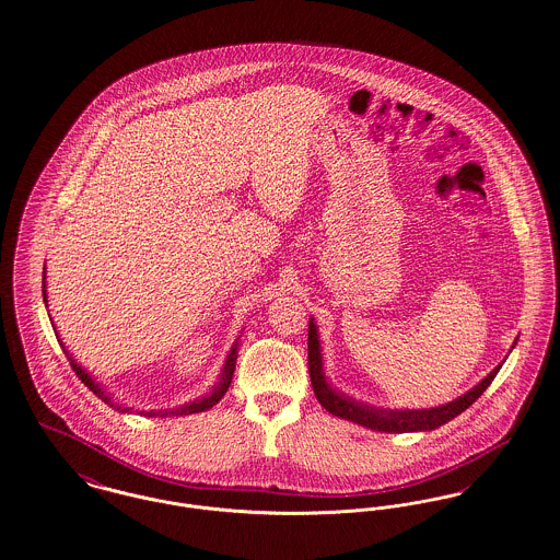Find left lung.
Returning a JSON list of instances; mask_svg holds the SVG:
<instances>
[{
	"label": "left lung",
	"mask_w": 560,
	"mask_h": 560,
	"mask_svg": "<svg viewBox=\"0 0 560 560\" xmlns=\"http://www.w3.org/2000/svg\"><path fill=\"white\" fill-rule=\"evenodd\" d=\"M516 346V341H514ZM512 346V348H514ZM307 364H310V380L314 394L318 402L323 405L326 411L335 417L348 419L358 425H364L375 432H387V434H405V432H430L444 425L446 421L455 419L457 415L466 411L470 405H474L480 394L491 385L495 375L500 373L501 364H498L485 380L476 383L466 394L459 398L439 405L432 409H382L373 407L366 402H360L352 396L343 394L341 389L332 387L326 380L323 362V346H320V335L318 326L314 318H310V332H307Z\"/></svg>",
	"instance_id": "obj_1"
}]
</instances>
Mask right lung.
Wrapping results in <instances>:
<instances>
[{
  "label": "right lung",
  "mask_w": 560,
  "mask_h": 560,
  "mask_svg": "<svg viewBox=\"0 0 560 560\" xmlns=\"http://www.w3.org/2000/svg\"><path fill=\"white\" fill-rule=\"evenodd\" d=\"M42 293H44V303H46V307H48V293H46V266H44V271H42ZM50 316V314H48ZM50 323H52V318H50ZM55 326V323H52ZM55 335L59 337V332H57V326H55ZM242 337V332L237 335V339ZM234 341V346L230 348V352H228V358H225V362H223V366H221V373H219V377H217V382L214 385L208 389L205 396H198V398H194V400H189V402H185V405H180L177 409H164V411H139L141 415H145V417H180V415H194V412H202L208 411V409H212L223 396H225V392L230 389V383H232V377H234V371H236V360H237V348H240V343ZM60 348H62V352L69 355V362H71V369L75 371V375L82 380V383L89 387L90 392L94 394V396H98L105 405H109V407H114L116 411L119 412H132L130 407H124V405H119L114 400V394L112 392H107V387L105 385H101V383L96 382L92 375H90L89 371L82 366V364H78V360L69 353V350L65 348V343H62V339H60Z\"/></svg>",
  "instance_id": "obj_1"
}]
</instances>
